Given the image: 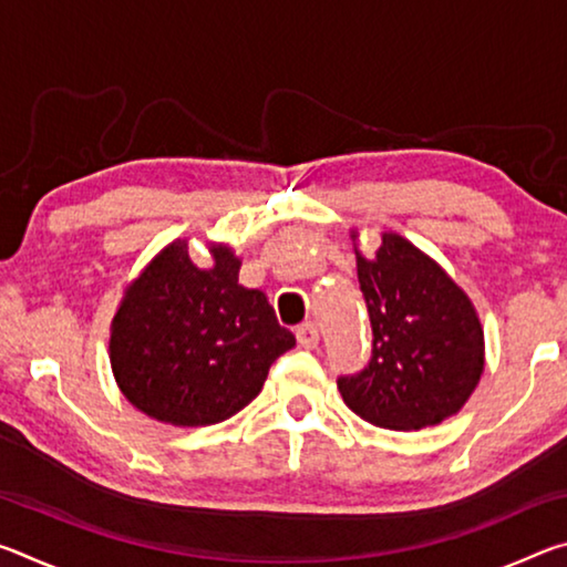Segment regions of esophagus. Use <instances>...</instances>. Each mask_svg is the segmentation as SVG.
I'll return each mask as SVG.
<instances>
[{"instance_id": "obj_1", "label": "esophagus", "mask_w": 567, "mask_h": 567, "mask_svg": "<svg viewBox=\"0 0 567 567\" xmlns=\"http://www.w3.org/2000/svg\"><path fill=\"white\" fill-rule=\"evenodd\" d=\"M297 342H300L302 348H307V350L318 348V342H320L318 324H315V322H302L300 328H297Z\"/></svg>"}]
</instances>
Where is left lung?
I'll return each mask as SVG.
<instances>
[{"mask_svg": "<svg viewBox=\"0 0 567 567\" xmlns=\"http://www.w3.org/2000/svg\"><path fill=\"white\" fill-rule=\"evenodd\" d=\"M358 280L372 324V360L338 390L354 415L385 430L433 427L453 417L485 370L475 305L433 257L398 233H382L372 257L350 229Z\"/></svg>", "mask_w": 567, "mask_h": 567, "instance_id": "left-lung-1", "label": "left lung"}]
</instances>
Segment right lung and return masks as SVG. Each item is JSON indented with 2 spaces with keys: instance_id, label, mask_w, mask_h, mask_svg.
Listing matches in <instances>:
<instances>
[{
  "instance_id": "right-lung-1",
  "label": "right lung",
  "mask_w": 567,
  "mask_h": 567,
  "mask_svg": "<svg viewBox=\"0 0 567 567\" xmlns=\"http://www.w3.org/2000/svg\"><path fill=\"white\" fill-rule=\"evenodd\" d=\"M197 267L187 239H175L124 287L110 328L117 388L152 420L177 427L215 425L257 395L295 334L260 290L239 285L243 260L225 243H207Z\"/></svg>"
}]
</instances>
